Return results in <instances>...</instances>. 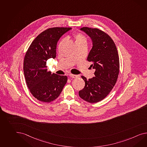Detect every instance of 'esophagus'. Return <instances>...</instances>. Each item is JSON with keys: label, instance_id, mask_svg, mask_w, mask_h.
Returning a JSON list of instances; mask_svg holds the SVG:
<instances>
[{"label": "esophagus", "instance_id": "obj_1", "mask_svg": "<svg viewBox=\"0 0 147 147\" xmlns=\"http://www.w3.org/2000/svg\"><path fill=\"white\" fill-rule=\"evenodd\" d=\"M69 77L72 78H77L79 77V76L77 75H73V74H69Z\"/></svg>", "mask_w": 147, "mask_h": 147}]
</instances>
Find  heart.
I'll list each match as a JSON object with an SVG mask.
<instances>
[{
	"label": "heart",
	"instance_id": "heart-1",
	"mask_svg": "<svg viewBox=\"0 0 147 147\" xmlns=\"http://www.w3.org/2000/svg\"><path fill=\"white\" fill-rule=\"evenodd\" d=\"M75 39V42L76 43H86V38L82 34H76L74 36Z\"/></svg>",
	"mask_w": 147,
	"mask_h": 147
}]
</instances>
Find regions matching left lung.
Segmentation results:
<instances>
[{"instance_id":"left-lung-1","label":"left lung","mask_w":147,"mask_h":147,"mask_svg":"<svg viewBox=\"0 0 147 147\" xmlns=\"http://www.w3.org/2000/svg\"><path fill=\"white\" fill-rule=\"evenodd\" d=\"M90 37L92 47L87 60L95 69V77L87 80L83 90H79L80 98L90 103H96L104 99L112 90L117 82L119 71V60L117 48L108 34L96 28L83 27L80 29Z\"/></svg>"}]
</instances>
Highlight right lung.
I'll return each mask as SVG.
<instances>
[{
    "instance_id": "right-lung-1",
    "label": "right lung",
    "mask_w": 147,
    "mask_h": 147,
    "mask_svg": "<svg viewBox=\"0 0 147 147\" xmlns=\"http://www.w3.org/2000/svg\"><path fill=\"white\" fill-rule=\"evenodd\" d=\"M71 28H52L34 39L26 52L23 71L27 86L34 98L44 102L53 101L60 95L67 82L66 76L48 71L46 61L56 57L57 44Z\"/></svg>"
}]
</instances>
